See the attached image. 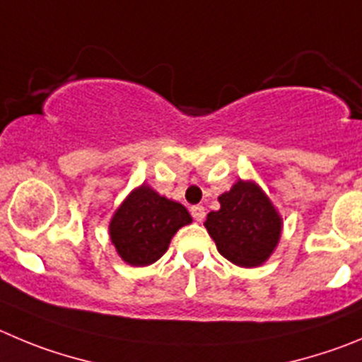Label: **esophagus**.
Wrapping results in <instances>:
<instances>
[{
    "label": "esophagus",
    "mask_w": 362,
    "mask_h": 362,
    "mask_svg": "<svg viewBox=\"0 0 362 362\" xmlns=\"http://www.w3.org/2000/svg\"><path fill=\"white\" fill-rule=\"evenodd\" d=\"M191 216L194 219H197V221H204L205 209L202 207V205H192V207H191Z\"/></svg>",
    "instance_id": "34e87169"
}]
</instances>
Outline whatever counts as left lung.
<instances>
[{"instance_id": "8db88e82", "label": "left lung", "mask_w": 362, "mask_h": 362, "mask_svg": "<svg viewBox=\"0 0 362 362\" xmlns=\"http://www.w3.org/2000/svg\"><path fill=\"white\" fill-rule=\"evenodd\" d=\"M219 205L205 221L219 253L243 268L262 264L275 250L282 228L268 197L252 182L239 180L219 197Z\"/></svg>"}]
</instances>
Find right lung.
<instances>
[{
	"instance_id": "right-lung-1",
	"label": "right lung",
	"mask_w": 362,
	"mask_h": 362,
	"mask_svg": "<svg viewBox=\"0 0 362 362\" xmlns=\"http://www.w3.org/2000/svg\"><path fill=\"white\" fill-rule=\"evenodd\" d=\"M187 223L191 216L184 205L141 185L114 214L110 239L124 262L148 266L164 255L171 238Z\"/></svg>"
}]
</instances>
